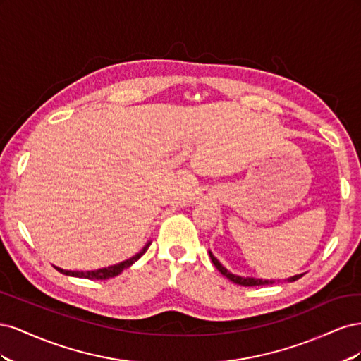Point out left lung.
<instances>
[{
    "label": "left lung",
    "mask_w": 361,
    "mask_h": 361,
    "mask_svg": "<svg viewBox=\"0 0 361 361\" xmlns=\"http://www.w3.org/2000/svg\"><path fill=\"white\" fill-rule=\"evenodd\" d=\"M209 256H211V259H212V264L215 265V268H216L218 271H220L224 277H227L231 281L236 283V285H241V286H265V285H274V283H276V280H264V279H253V277H239V276H235V274H232V272H228V271L220 264V262H218L216 257H214V255L211 253V251H209ZM301 277H302V274H297V276H293V277H289L288 281H295V280H298V279H301ZM277 281H280V280H277Z\"/></svg>",
    "instance_id": "left-lung-1"
}]
</instances>
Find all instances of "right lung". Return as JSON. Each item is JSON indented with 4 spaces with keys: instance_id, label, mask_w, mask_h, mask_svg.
<instances>
[{
    "instance_id": "1",
    "label": "right lung",
    "mask_w": 361,
    "mask_h": 361,
    "mask_svg": "<svg viewBox=\"0 0 361 361\" xmlns=\"http://www.w3.org/2000/svg\"><path fill=\"white\" fill-rule=\"evenodd\" d=\"M149 245H150V243H147V244L143 247V250H141L140 253H137L135 256L129 257V259H126V260H123V262H120V264H117V265L108 267V268H101V269H96V271H68V269H61V268L56 267V269H57V271H60L61 274H64V276H71V277L90 279V280H106V279H113V277L118 276L120 272H122L123 269L129 268V267L133 265L134 262H137L141 256H143V255L146 253V251H147Z\"/></svg>"
}]
</instances>
